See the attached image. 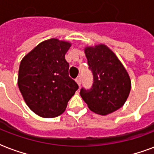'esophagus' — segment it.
I'll return each instance as SVG.
<instances>
[{
  "instance_id": "obj_1",
  "label": "esophagus",
  "mask_w": 154,
  "mask_h": 154,
  "mask_svg": "<svg viewBox=\"0 0 154 154\" xmlns=\"http://www.w3.org/2000/svg\"><path fill=\"white\" fill-rule=\"evenodd\" d=\"M76 82L78 84L79 86L81 85V84H82V77H81V76H79V77H77V78H76Z\"/></svg>"
}]
</instances>
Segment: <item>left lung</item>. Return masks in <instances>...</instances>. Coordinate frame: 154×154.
Segmentation results:
<instances>
[{"instance_id":"obj_1","label":"left lung","mask_w":154,"mask_h":154,"mask_svg":"<svg viewBox=\"0 0 154 154\" xmlns=\"http://www.w3.org/2000/svg\"><path fill=\"white\" fill-rule=\"evenodd\" d=\"M89 69L93 73L90 89L82 88L80 94L94 112L108 115L124 105L131 90V81L117 56L106 46L85 48Z\"/></svg>"}]
</instances>
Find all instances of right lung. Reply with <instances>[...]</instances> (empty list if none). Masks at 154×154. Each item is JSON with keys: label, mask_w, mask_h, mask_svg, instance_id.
<instances>
[{"label": "right lung", "mask_w": 154, "mask_h": 154, "mask_svg": "<svg viewBox=\"0 0 154 154\" xmlns=\"http://www.w3.org/2000/svg\"><path fill=\"white\" fill-rule=\"evenodd\" d=\"M71 44L51 38L39 43L22 59L17 84L26 103L43 118L61 115L78 85L69 76L65 54Z\"/></svg>", "instance_id": "right-lung-1"}]
</instances>
